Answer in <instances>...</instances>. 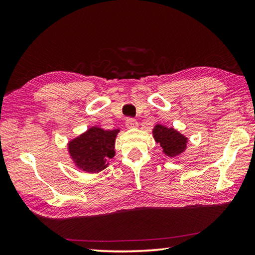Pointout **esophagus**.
<instances>
[{
    "instance_id": "obj_1",
    "label": "esophagus",
    "mask_w": 255,
    "mask_h": 255,
    "mask_svg": "<svg viewBox=\"0 0 255 255\" xmlns=\"http://www.w3.org/2000/svg\"><path fill=\"white\" fill-rule=\"evenodd\" d=\"M137 121L134 118H131V117H128L127 119H126V126L128 127V128H134V127H137Z\"/></svg>"
}]
</instances>
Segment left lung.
Masks as SVG:
<instances>
[{
    "instance_id": "obj_1",
    "label": "left lung",
    "mask_w": 255,
    "mask_h": 255,
    "mask_svg": "<svg viewBox=\"0 0 255 255\" xmlns=\"http://www.w3.org/2000/svg\"><path fill=\"white\" fill-rule=\"evenodd\" d=\"M153 136L156 142H159L164 153L169 156H175L182 153L186 148L187 138L177 132L173 128H166L156 125L153 129Z\"/></svg>"
}]
</instances>
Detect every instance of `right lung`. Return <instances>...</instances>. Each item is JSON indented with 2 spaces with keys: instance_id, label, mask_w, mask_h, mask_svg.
I'll use <instances>...</instances> for the list:
<instances>
[{
  "instance_id": "right-lung-1",
  "label": "right lung",
  "mask_w": 255,
  "mask_h": 255,
  "mask_svg": "<svg viewBox=\"0 0 255 255\" xmlns=\"http://www.w3.org/2000/svg\"><path fill=\"white\" fill-rule=\"evenodd\" d=\"M118 130H103L92 127L88 131L72 140L69 151L75 163L86 172L96 173L107 166L106 161L115 154L114 145Z\"/></svg>"
}]
</instances>
